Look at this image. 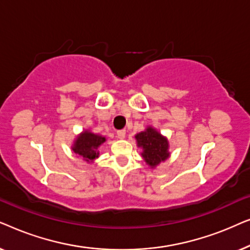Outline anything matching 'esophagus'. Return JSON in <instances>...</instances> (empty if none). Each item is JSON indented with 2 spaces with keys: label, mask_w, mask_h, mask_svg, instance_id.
Wrapping results in <instances>:
<instances>
[{
  "label": "esophagus",
  "mask_w": 250,
  "mask_h": 250,
  "mask_svg": "<svg viewBox=\"0 0 250 250\" xmlns=\"http://www.w3.org/2000/svg\"><path fill=\"white\" fill-rule=\"evenodd\" d=\"M117 136L119 139H124L126 136V131L125 129H121V131L117 132Z\"/></svg>",
  "instance_id": "esophagus-1"
}]
</instances>
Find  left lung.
Listing matches in <instances>:
<instances>
[{
  "label": "left lung",
  "instance_id": "8db88e82",
  "mask_svg": "<svg viewBox=\"0 0 250 250\" xmlns=\"http://www.w3.org/2000/svg\"><path fill=\"white\" fill-rule=\"evenodd\" d=\"M135 138L138 146H142L143 149L142 157L151 167L157 166L168 158V142L156 129L148 127L146 132L140 133Z\"/></svg>",
  "mask_w": 250,
  "mask_h": 250
}]
</instances>
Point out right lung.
<instances>
[{"instance_id":"1","label":"right lung","mask_w":250,"mask_h":250,"mask_svg":"<svg viewBox=\"0 0 250 250\" xmlns=\"http://www.w3.org/2000/svg\"><path fill=\"white\" fill-rule=\"evenodd\" d=\"M105 141V138L100 135L94 134L91 132H84L78 136V139L75 142L73 150L75 153L82 157L86 162H92V160L98 158L99 151L98 148L102 143Z\"/></svg>"}]
</instances>
